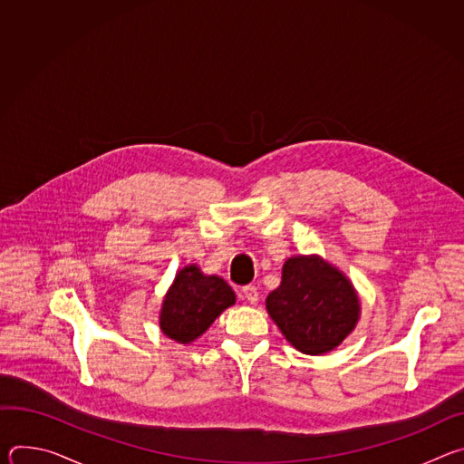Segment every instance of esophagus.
Returning <instances> with one entry per match:
<instances>
[{
    "mask_svg": "<svg viewBox=\"0 0 464 464\" xmlns=\"http://www.w3.org/2000/svg\"><path fill=\"white\" fill-rule=\"evenodd\" d=\"M242 299L247 301V303H251V304H255V303L258 301V290H256V286H253V285L242 286Z\"/></svg>",
    "mask_w": 464,
    "mask_h": 464,
    "instance_id": "34e87169",
    "label": "esophagus"
}]
</instances>
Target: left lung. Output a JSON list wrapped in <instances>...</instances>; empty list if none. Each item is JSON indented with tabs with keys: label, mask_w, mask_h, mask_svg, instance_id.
Listing matches in <instances>:
<instances>
[{
	"label": "left lung",
	"mask_w": 464,
	"mask_h": 464,
	"mask_svg": "<svg viewBox=\"0 0 464 464\" xmlns=\"http://www.w3.org/2000/svg\"><path fill=\"white\" fill-rule=\"evenodd\" d=\"M266 310L283 336L303 354L334 351L360 319L353 283L319 255L290 256L281 286L266 297Z\"/></svg>",
	"instance_id": "1"
}]
</instances>
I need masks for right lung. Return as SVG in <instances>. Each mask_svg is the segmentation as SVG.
I'll use <instances>...</instances> for the list:
<instances>
[{
    "label": "right lung",
    "instance_id": "1",
    "mask_svg": "<svg viewBox=\"0 0 464 464\" xmlns=\"http://www.w3.org/2000/svg\"><path fill=\"white\" fill-rule=\"evenodd\" d=\"M235 301V292L222 277L204 276L196 264H188L176 274L163 299L160 328L170 340L187 345L200 338Z\"/></svg>",
    "mask_w": 464,
    "mask_h": 464
}]
</instances>
